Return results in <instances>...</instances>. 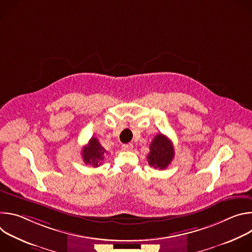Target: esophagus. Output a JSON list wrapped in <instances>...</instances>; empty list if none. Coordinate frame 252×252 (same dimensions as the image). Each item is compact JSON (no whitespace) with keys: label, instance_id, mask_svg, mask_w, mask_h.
<instances>
[{"label":"esophagus","instance_id":"34e87169","mask_svg":"<svg viewBox=\"0 0 252 252\" xmlns=\"http://www.w3.org/2000/svg\"><path fill=\"white\" fill-rule=\"evenodd\" d=\"M122 148L124 151H130L133 148V146H132V143H126V145H123Z\"/></svg>","mask_w":252,"mask_h":252}]
</instances>
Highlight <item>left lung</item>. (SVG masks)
<instances>
[{
	"instance_id": "1",
	"label": "left lung",
	"mask_w": 252,
	"mask_h": 252,
	"mask_svg": "<svg viewBox=\"0 0 252 252\" xmlns=\"http://www.w3.org/2000/svg\"><path fill=\"white\" fill-rule=\"evenodd\" d=\"M148 155L149 164L160 170L165 169L174 158V149L171 140L162 133L157 134L150 146Z\"/></svg>"
}]
</instances>
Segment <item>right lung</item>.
Listing matches in <instances>:
<instances>
[{"mask_svg": "<svg viewBox=\"0 0 252 252\" xmlns=\"http://www.w3.org/2000/svg\"><path fill=\"white\" fill-rule=\"evenodd\" d=\"M107 152L101 147L98 139L93 136L88 145L82 151V158L86 164H91L94 167H97L102 163L104 156Z\"/></svg>", "mask_w": 252, "mask_h": 252, "instance_id": "obj_1", "label": "right lung"}]
</instances>
